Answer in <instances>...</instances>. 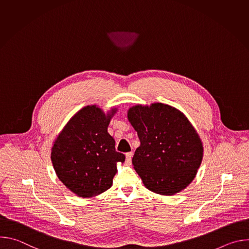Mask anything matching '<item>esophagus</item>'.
<instances>
[{"label":"esophagus","mask_w":249,"mask_h":249,"mask_svg":"<svg viewBox=\"0 0 249 249\" xmlns=\"http://www.w3.org/2000/svg\"><path fill=\"white\" fill-rule=\"evenodd\" d=\"M132 156H133V153H132V152L126 154V162H127V163H130V162H131Z\"/></svg>","instance_id":"34e87169"}]
</instances>
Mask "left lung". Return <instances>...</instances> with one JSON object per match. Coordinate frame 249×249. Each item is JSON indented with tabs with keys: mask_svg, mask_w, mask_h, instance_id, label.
<instances>
[{
	"mask_svg": "<svg viewBox=\"0 0 249 249\" xmlns=\"http://www.w3.org/2000/svg\"><path fill=\"white\" fill-rule=\"evenodd\" d=\"M128 119L141 145L132 163L151 191L173 195L193 179L203 158L201 140L188 119L172 106L136 105Z\"/></svg>",
	"mask_w": 249,
	"mask_h": 249,
	"instance_id": "8db88e82",
	"label": "left lung"
}]
</instances>
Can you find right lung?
Returning a JSON list of instances; mask_svg holds the SVG:
<instances>
[{"mask_svg":"<svg viewBox=\"0 0 249 249\" xmlns=\"http://www.w3.org/2000/svg\"><path fill=\"white\" fill-rule=\"evenodd\" d=\"M114 113L115 108L105 115L95 105L86 106L54 142L51 160L58 178L80 197H93L109 189L116 162L125 160L107 132Z\"/></svg>","mask_w":249,"mask_h":249,"instance_id":"obj_1","label":"right lung"}]
</instances>
